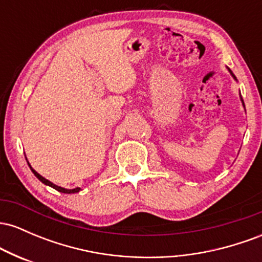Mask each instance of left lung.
<instances>
[{
  "mask_svg": "<svg viewBox=\"0 0 262 262\" xmlns=\"http://www.w3.org/2000/svg\"><path fill=\"white\" fill-rule=\"evenodd\" d=\"M227 69H228V71H229V73H230L231 76H233V79L235 80V81H237V80H236V77H235V75H234L233 73H231V70H230V69H229V68H227ZM240 101H242V103H243V107L245 108V104H244V101H243V97H242V95H240Z\"/></svg>",
  "mask_w": 262,
  "mask_h": 262,
  "instance_id": "1",
  "label": "left lung"
}]
</instances>
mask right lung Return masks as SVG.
Listing matches in <instances>:
<instances>
[{
	"label": "right lung",
	"mask_w": 262,
	"mask_h": 262,
	"mask_svg": "<svg viewBox=\"0 0 262 262\" xmlns=\"http://www.w3.org/2000/svg\"><path fill=\"white\" fill-rule=\"evenodd\" d=\"M27 159V158H26ZM27 162H28V160H27ZM28 165H29V167H31V170H32V172L34 173L35 175V177H37V179L39 180V181H41L44 183V185H47V186H50V187H53L54 189H56V191H59V192H62V193H77V192L80 191V187H76V188H73V189H68V188H64V187H60V186H58V185H55V183H53V182H50L49 180H47V179H44L43 176L41 175H39V173L37 172V171H35L34 169H33V167L31 166V164H29L28 162Z\"/></svg>",
	"instance_id": "1"
}]
</instances>
